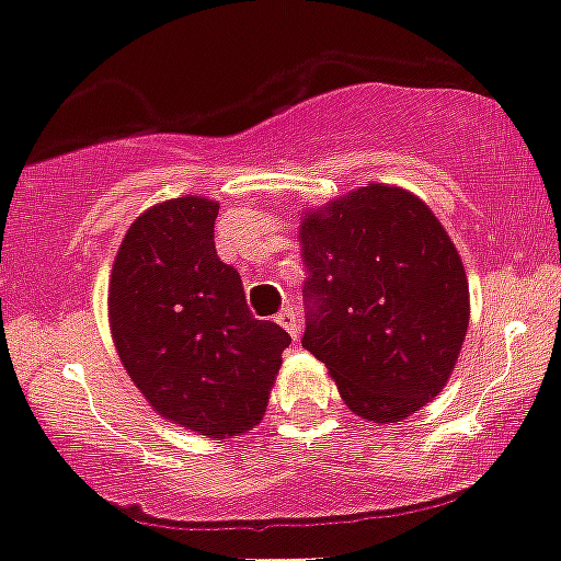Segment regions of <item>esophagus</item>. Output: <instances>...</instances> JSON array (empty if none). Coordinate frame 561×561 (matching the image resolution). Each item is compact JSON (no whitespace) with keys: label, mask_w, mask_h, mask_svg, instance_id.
<instances>
[{"label":"esophagus","mask_w":561,"mask_h":561,"mask_svg":"<svg viewBox=\"0 0 561 561\" xmlns=\"http://www.w3.org/2000/svg\"><path fill=\"white\" fill-rule=\"evenodd\" d=\"M276 322H279L282 328H285L287 333H290L293 339L298 336V314H296V309L293 307H287V309H282L279 314H276Z\"/></svg>","instance_id":"34e87169"}]
</instances>
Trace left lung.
Listing matches in <instances>:
<instances>
[{
	"instance_id": "1",
	"label": "left lung",
	"mask_w": 561,
	"mask_h": 561,
	"mask_svg": "<svg viewBox=\"0 0 561 561\" xmlns=\"http://www.w3.org/2000/svg\"><path fill=\"white\" fill-rule=\"evenodd\" d=\"M307 268L304 347L364 421L393 426L443 393L469 325L461 254L432 208L366 184L298 222Z\"/></svg>"
}]
</instances>
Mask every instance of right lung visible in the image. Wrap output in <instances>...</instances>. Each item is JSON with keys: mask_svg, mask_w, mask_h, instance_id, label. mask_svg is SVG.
I'll return each mask as SVG.
<instances>
[{"mask_svg": "<svg viewBox=\"0 0 561 561\" xmlns=\"http://www.w3.org/2000/svg\"><path fill=\"white\" fill-rule=\"evenodd\" d=\"M217 214L211 197L181 195L135 217L113 260L107 322L157 415L233 439L263 421L290 336L249 314L239 271L214 249Z\"/></svg>", "mask_w": 561, "mask_h": 561, "instance_id": "right-lung-1", "label": "right lung"}]
</instances>
